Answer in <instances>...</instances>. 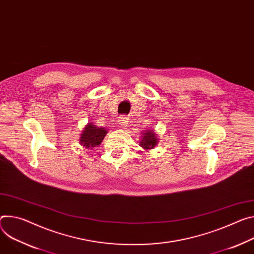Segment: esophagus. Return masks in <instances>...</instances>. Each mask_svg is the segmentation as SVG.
Returning a JSON list of instances; mask_svg holds the SVG:
<instances>
[{
  "mask_svg": "<svg viewBox=\"0 0 254 254\" xmlns=\"http://www.w3.org/2000/svg\"><path fill=\"white\" fill-rule=\"evenodd\" d=\"M119 125L122 127H126L127 126V119L126 118H121L119 120Z\"/></svg>",
  "mask_w": 254,
  "mask_h": 254,
  "instance_id": "esophagus-1",
  "label": "esophagus"
}]
</instances>
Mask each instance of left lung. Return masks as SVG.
I'll return each instance as SVG.
<instances>
[{"label": "left lung", "mask_w": 254, "mask_h": 254, "mask_svg": "<svg viewBox=\"0 0 254 254\" xmlns=\"http://www.w3.org/2000/svg\"><path fill=\"white\" fill-rule=\"evenodd\" d=\"M139 141H140V146L145 151H151L158 145L159 136L157 135L156 131L153 128H148L144 130L142 133H140Z\"/></svg>", "instance_id": "1"}]
</instances>
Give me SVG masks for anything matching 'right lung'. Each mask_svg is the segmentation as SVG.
I'll return each instance as SVG.
<instances>
[{"instance_id":"1","label":"right lung","mask_w":254,"mask_h":254,"mask_svg":"<svg viewBox=\"0 0 254 254\" xmlns=\"http://www.w3.org/2000/svg\"><path fill=\"white\" fill-rule=\"evenodd\" d=\"M107 132L108 130L105 127L95 126L94 123L89 122L85 126L80 135L79 143L85 149L92 150L94 147H98L102 143Z\"/></svg>"}]
</instances>
